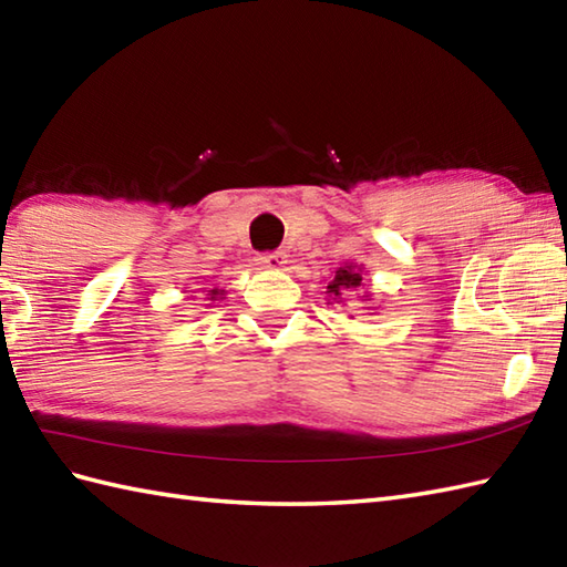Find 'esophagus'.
I'll list each match as a JSON object with an SVG mask.
<instances>
[{"label":"esophagus","instance_id":"esophagus-1","mask_svg":"<svg viewBox=\"0 0 567 567\" xmlns=\"http://www.w3.org/2000/svg\"><path fill=\"white\" fill-rule=\"evenodd\" d=\"M256 265H258V268H268V270L282 268L285 252H260V256H256Z\"/></svg>","mask_w":567,"mask_h":567}]
</instances>
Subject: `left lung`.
Masks as SVG:
<instances>
[{
	"label": "left lung",
	"mask_w": 567,
	"mask_h": 567,
	"mask_svg": "<svg viewBox=\"0 0 567 567\" xmlns=\"http://www.w3.org/2000/svg\"><path fill=\"white\" fill-rule=\"evenodd\" d=\"M363 275H365V268H363V265H358V262H346L343 268H336L333 280L327 285L329 299H333V302H343L346 292H355V290H360V287H363ZM360 299L368 302L370 295L368 292L360 295Z\"/></svg>",
	"instance_id": "left-lung-1"
}]
</instances>
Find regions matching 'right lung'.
<instances>
[{"instance_id":"1","label":"right lung","mask_w":567,"mask_h":567,"mask_svg":"<svg viewBox=\"0 0 567 567\" xmlns=\"http://www.w3.org/2000/svg\"><path fill=\"white\" fill-rule=\"evenodd\" d=\"M224 290H219V287H204V297L202 302H207L204 307H212L214 302H219V299H224Z\"/></svg>"}]
</instances>
